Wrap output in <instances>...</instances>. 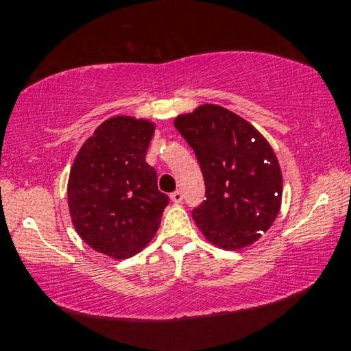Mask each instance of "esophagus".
Masks as SVG:
<instances>
[{"instance_id": "1", "label": "esophagus", "mask_w": 351, "mask_h": 351, "mask_svg": "<svg viewBox=\"0 0 351 351\" xmlns=\"http://www.w3.org/2000/svg\"><path fill=\"white\" fill-rule=\"evenodd\" d=\"M170 199L173 201L175 204H180L182 201V192H180V190H176V192H173L170 195Z\"/></svg>"}]
</instances>
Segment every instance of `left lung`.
<instances>
[{"mask_svg":"<svg viewBox=\"0 0 351 351\" xmlns=\"http://www.w3.org/2000/svg\"><path fill=\"white\" fill-rule=\"evenodd\" d=\"M173 123L203 171L206 199L192 210L198 229L228 251L252 245L282 204V170L269 142L219 105H201Z\"/></svg>","mask_w":351,"mask_h":351,"instance_id":"8db88e82","label":"left lung"}]
</instances>
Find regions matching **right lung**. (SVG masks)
<instances>
[{"label": "right lung", "mask_w": 351, "mask_h": 351, "mask_svg": "<svg viewBox=\"0 0 351 351\" xmlns=\"http://www.w3.org/2000/svg\"><path fill=\"white\" fill-rule=\"evenodd\" d=\"M154 123L106 119L77 153L68 181V206L82 240L112 258L147 246L161 224L169 197L158 190L156 170L145 162Z\"/></svg>", "instance_id": "add662e5"}]
</instances>
